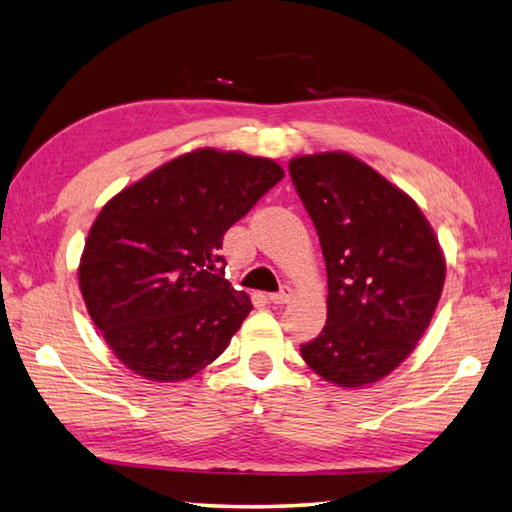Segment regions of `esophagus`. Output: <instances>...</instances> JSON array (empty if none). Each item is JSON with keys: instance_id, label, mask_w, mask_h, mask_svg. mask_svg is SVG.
Segmentation results:
<instances>
[{"instance_id": "esophagus-1", "label": "esophagus", "mask_w": 512, "mask_h": 512, "mask_svg": "<svg viewBox=\"0 0 512 512\" xmlns=\"http://www.w3.org/2000/svg\"><path fill=\"white\" fill-rule=\"evenodd\" d=\"M291 297H293V288L291 286H284L280 293L268 295V300H271L273 304H286V302H291Z\"/></svg>"}]
</instances>
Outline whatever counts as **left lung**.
Returning <instances> with one entry per match:
<instances>
[{
	"label": "left lung",
	"instance_id": "obj_1",
	"mask_svg": "<svg viewBox=\"0 0 512 512\" xmlns=\"http://www.w3.org/2000/svg\"><path fill=\"white\" fill-rule=\"evenodd\" d=\"M327 264V324L302 345L315 374L342 389L392 374L430 327L445 255L405 190L347 152L288 161Z\"/></svg>",
	"mask_w": 512,
	"mask_h": 512
}]
</instances>
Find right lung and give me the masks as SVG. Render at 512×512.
<instances>
[{"label": "right lung", "instance_id": "obj_1", "mask_svg": "<svg viewBox=\"0 0 512 512\" xmlns=\"http://www.w3.org/2000/svg\"><path fill=\"white\" fill-rule=\"evenodd\" d=\"M282 179L273 159L199 147L102 206L82 248L78 286L129 371L181 383L226 351L253 302L224 280L221 241Z\"/></svg>", "mask_w": 512, "mask_h": 512}]
</instances>
